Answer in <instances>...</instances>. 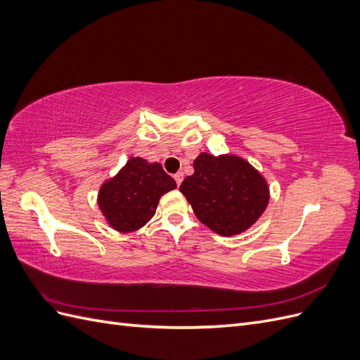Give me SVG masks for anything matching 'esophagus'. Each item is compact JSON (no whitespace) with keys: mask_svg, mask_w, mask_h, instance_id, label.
I'll return each instance as SVG.
<instances>
[{"mask_svg":"<svg viewBox=\"0 0 360 360\" xmlns=\"http://www.w3.org/2000/svg\"><path fill=\"white\" fill-rule=\"evenodd\" d=\"M174 180H176L177 186H180L181 181H183V172H177V174H174Z\"/></svg>","mask_w":360,"mask_h":360,"instance_id":"34e87169","label":"esophagus"}]
</instances>
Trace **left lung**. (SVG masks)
I'll return each mask as SVG.
<instances>
[{
	"label": "left lung",
	"instance_id": "8db88e82",
	"mask_svg": "<svg viewBox=\"0 0 360 360\" xmlns=\"http://www.w3.org/2000/svg\"><path fill=\"white\" fill-rule=\"evenodd\" d=\"M180 192L198 219L221 236L246 231L263 214L269 189L261 174L237 156L201 153Z\"/></svg>",
	"mask_w": 360,
	"mask_h": 360
}]
</instances>
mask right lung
Returning a JSON list of instances; mask_svg holds the SVG:
<instances>
[{"label": "right lung", "mask_w": 360, "mask_h": 360, "mask_svg": "<svg viewBox=\"0 0 360 360\" xmlns=\"http://www.w3.org/2000/svg\"><path fill=\"white\" fill-rule=\"evenodd\" d=\"M176 186L160 163L132 158L114 179L103 183L99 207L115 230L135 231L155 216L162 195Z\"/></svg>", "instance_id": "obj_1"}]
</instances>
